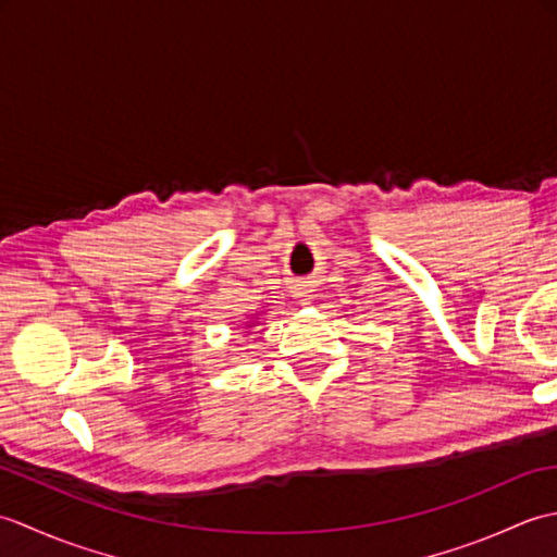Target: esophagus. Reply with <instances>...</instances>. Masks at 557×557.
Masks as SVG:
<instances>
[{
    "instance_id": "1",
    "label": "esophagus",
    "mask_w": 557,
    "mask_h": 557,
    "mask_svg": "<svg viewBox=\"0 0 557 557\" xmlns=\"http://www.w3.org/2000/svg\"><path fill=\"white\" fill-rule=\"evenodd\" d=\"M313 285H309V282H299V285H294V297L301 299V301H309L313 299Z\"/></svg>"
}]
</instances>
